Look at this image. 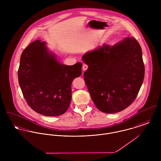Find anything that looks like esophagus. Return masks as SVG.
Wrapping results in <instances>:
<instances>
[{
  "instance_id": "esophagus-1",
  "label": "esophagus",
  "mask_w": 161,
  "mask_h": 161,
  "mask_svg": "<svg viewBox=\"0 0 161 161\" xmlns=\"http://www.w3.org/2000/svg\"><path fill=\"white\" fill-rule=\"evenodd\" d=\"M88 68V66L87 65V64H83V66H82V69H83V70L84 71H85L86 70H87Z\"/></svg>"
}]
</instances>
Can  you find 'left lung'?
Listing matches in <instances>:
<instances>
[{
  "mask_svg": "<svg viewBox=\"0 0 161 161\" xmlns=\"http://www.w3.org/2000/svg\"><path fill=\"white\" fill-rule=\"evenodd\" d=\"M89 66L84 80L97 108L115 114L135 100L144 77L142 50L134 37L110 46L103 45L84 54Z\"/></svg>",
  "mask_w": 161,
  "mask_h": 161,
  "instance_id": "1",
  "label": "left lung"
}]
</instances>
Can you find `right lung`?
<instances>
[{"label":"right lung","mask_w":161,"mask_h":161,"mask_svg":"<svg viewBox=\"0 0 161 161\" xmlns=\"http://www.w3.org/2000/svg\"><path fill=\"white\" fill-rule=\"evenodd\" d=\"M81 63H59L46 42L36 40L20 57L18 78L23 97L36 112L47 116L64 114L71 101L72 80L82 74Z\"/></svg>","instance_id":"1"}]
</instances>
